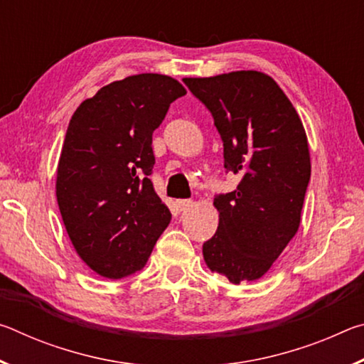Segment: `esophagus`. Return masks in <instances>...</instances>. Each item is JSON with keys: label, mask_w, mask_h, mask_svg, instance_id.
Segmentation results:
<instances>
[{"label": "esophagus", "mask_w": 364, "mask_h": 364, "mask_svg": "<svg viewBox=\"0 0 364 364\" xmlns=\"http://www.w3.org/2000/svg\"><path fill=\"white\" fill-rule=\"evenodd\" d=\"M176 205H178V208H180V210H186V208L193 205V200H191V199H178Z\"/></svg>", "instance_id": "34e87169"}]
</instances>
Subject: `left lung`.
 Here are the masks:
<instances>
[{
    "label": "left lung",
    "instance_id": "1",
    "mask_svg": "<svg viewBox=\"0 0 364 364\" xmlns=\"http://www.w3.org/2000/svg\"><path fill=\"white\" fill-rule=\"evenodd\" d=\"M205 104L223 141L226 171L241 175L218 194V230L202 245L207 267L232 284L267 273L300 226L311 175L306 133L297 110L263 72L237 70L183 78Z\"/></svg>",
    "mask_w": 364,
    "mask_h": 364
}]
</instances>
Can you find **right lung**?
<instances>
[{
  "instance_id": "right-lung-1",
  "label": "right lung",
  "mask_w": 364,
  "mask_h": 364,
  "mask_svg": "<svg viewBox=\"0 0 364 364\" xmlns=\"http://www.w3.org/2000/svg\"><path fill=\"white\" fill-rule=\"evenodd\" d=\"M184 95L175 78L139 73L102 86L72 115L58 164V204L73 249L104 278L143 268L170 223L149 180L152 133Z\"/></svg>"
}]
</instances>
